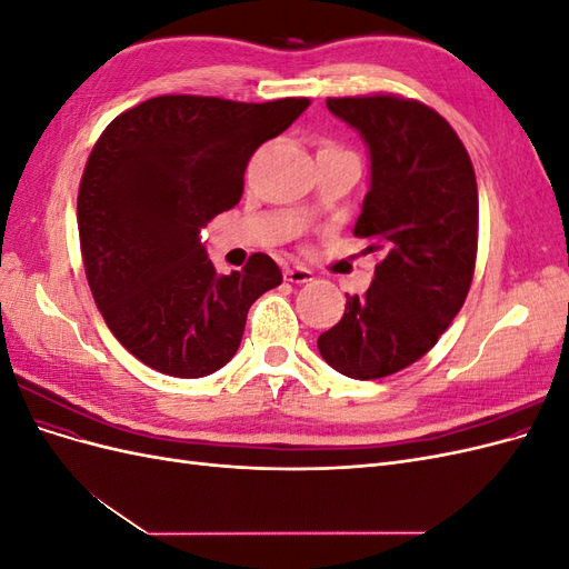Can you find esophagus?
I'll return each instance as SVG.
<instances>
[{
	"label": "esophagus",
	"mask_w": 569,
	"mask_h": 569,
	"mask_svg": "<svg viewBox=\"0 0 569 569\" xmlns=\"http://www.w3.org/2000/svg\"><path fill=\"white\" fill-rule=\"evenodd\" d=\"M284 280L291 284H306L313 280V272L303 266H287L284 268Z\"/></svg>",
	"instance_id": "1"
}]
</instances>
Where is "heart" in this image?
Masks as SVG:
<instances>
[{"label": "heart", "mask_w": 569, "mask_h": 569, "mask_svg": "<svg viewBox=\"0 0 569 569\" xmlns=\"http://www.w3.org/2000/svg\"><path fill=\"white\" fill-rule=\"evenodd\" d=\"M337 151H347V149L335 144V142H322V147H320L318 153H337Z\"/></svg>", "instance_id": "b5f03b06"}]
</instances>
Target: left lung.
<instances>
[{
  "label": "left lung",
  "instance_id": "left-lung-1",
  "mask_svg": "<svg viewBox=\"0 0 569 569\" xmlns=\"http://www.w3.org/2000/svg\"><path fill=\"white\" fill-rule=\"evenodd\" d=\"M370 149V192L353 234L380 253L363 297L318 337L320 356L351 380H380L435 347L468 297L479 234L477 178L449 120L396 94L330 97Z\"/></svg>",
  "mask_w": 569,
  "mask_h": 569
}]
</instances>
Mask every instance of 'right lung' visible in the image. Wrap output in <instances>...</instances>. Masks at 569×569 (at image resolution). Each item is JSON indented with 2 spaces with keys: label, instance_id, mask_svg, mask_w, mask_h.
Instances as JSON below:
<instances>
[{
  "label": "right lung",
  "instance_id": "add662e5",
  "mask_svg": "<svg viewBox=\"0 0 569 569\" xmlns=\"http://www.w3.org/2000/svg\"><path fill=\"white\" fill-rule=\"evenodd\" d=\"M308 104L163 94L101 132L78 192L82 263L101 318L144 366L187 380L220 370L251 303L282 282L268 253L218 274L199 230L242 199L253 151Z\"/></svg>",
  "mask_w": 569,
  "mask_h": 569
}]
</instances>
